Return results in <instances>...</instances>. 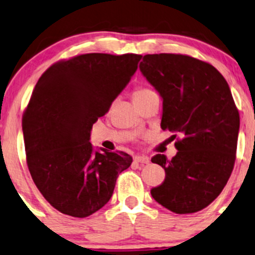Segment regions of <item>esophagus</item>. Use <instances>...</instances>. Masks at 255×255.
Masks as SVG:
<instances>
[{"label":"esophagus","instance_id":"34e87169","mask_svg":"<svg viewBox=\"0 0 255 255\" xmlns=\"http://www.w3.org/2000/svg\"><path fill=\"white\" fill-rule=\"evenodd\" d=\"M134 162H136V163H142V164H146V163H149V157L138 155V156L134 157Z\"/></svg>","mask_w":255,"mask_h":255}]
</instances>
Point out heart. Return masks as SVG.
<instances>
[{"mask_svg":"<svg viewBox=\"0 0 255 255\" xmlns=\"http://www.w3.org/2000/svg\"><path fill=\"white\" fill-rule=\"evenodd\" d=\"M152 91L147 90V89H142V87H139V89H137L136 91H134L133 93V98H140V97H144L146 96V94L151 93Z\"/></svg>","mask_w":255,"mask_h":255,"instance_id":"1","label":"heart"}]
</instances>
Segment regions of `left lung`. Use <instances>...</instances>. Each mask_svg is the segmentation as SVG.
Returning a JSON list of instances; mask_svg holds the SVG:
<instances>
[{
  "mask_svg": "<svg viewBox=\"0 0 255 255\" xmlns=\"http://www.w3.org/2000/svg\"><path fill=\"white\" fill-rule=\"evenodd\" d=\"M139 70L163 100L161 128L182 137L170 161L161 153L151 158L165 170L151 196L176 214L199 212L233 170L240 117L231 89L215 67L188 55L146 54Z\"/></svg>",
  "mask_w": 255,
  "mask_h": 255,
  "instance_id": "1",
  "label": "left lung"
}]
</instances>
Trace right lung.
Segmentation results:
<instances>
[{"label":"right lung","instance_id":"1","mask_svg":"<svg viewBox=\"0 0 255 255\" xmlns=\"http://www.w3.org/2000/svg\"><path fill=\"white\" fill-rule=\"evenodd\" d=\"M142 55L90 53L56 62L41 75L22 119L27 164L49 203L86 218L111 199L132 163L127 152L90 143L93 124L127 87Z\"/></svg>","mask_w":255,"mask_h":255}]
</instances>
